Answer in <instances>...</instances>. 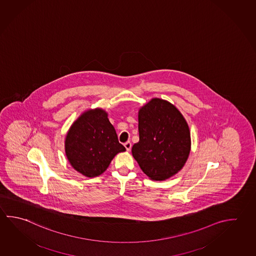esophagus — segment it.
<instances>
[{
	"mask_svg": "<svg viewBox=\"0 0 256 256\" xmlns=\"http://www.w3.org/2000/svg\"><path fill=\"white\" fill-rule=\"evenodd\" d=\"M124 146L126 148V151H130V149H131V146H132V144L130 143V141H128L126 143L124 144Z\"/></svg>",
	"mask_w": 256,
	"mask_h": 256,
	"instance_id": "34e87169",
	"label": "esophagus"
}]
</instances>
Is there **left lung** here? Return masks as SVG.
Masks as SVG:
<instances>
[{
  "mask_svg": "<svg viewBox=\"0 0 256 256\" xmlns=\"http://www.w3.org/2000/svg\"><path fill=\"white\" fill-rule=\"evenodd\" d=\"M138 132L132 156L150 179L164 180L182 169L190 152V132L174 104L150 100L139 108Z\"/></svg>",
  "mask_w": 256,
  "mask_h": 256,
  "instance_id": "8db88e82",
  "label": "left lung"
}]
</instances>
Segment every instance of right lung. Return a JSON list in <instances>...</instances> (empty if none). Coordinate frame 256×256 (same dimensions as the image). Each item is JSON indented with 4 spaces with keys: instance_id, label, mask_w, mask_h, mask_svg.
Here are the masks:
<instances>
[{
    "instance_id": "1",
    "label": "right lung",
    "mask_w": 256,
    "mask_h": 256,
    "mask_svg": "<svg viewBox=\"0 0 256 256\" xmlns=\"http://www.w3.org/2000/svg\"><path fill=\"white\" fill-rule=\"evenodd\" d=\"M64 151L74 170L94 178L107 170L113 158L126 148L118 142L116 130L102 108L87 110L68 130Z\"/></svg>"
}]
</instances>
